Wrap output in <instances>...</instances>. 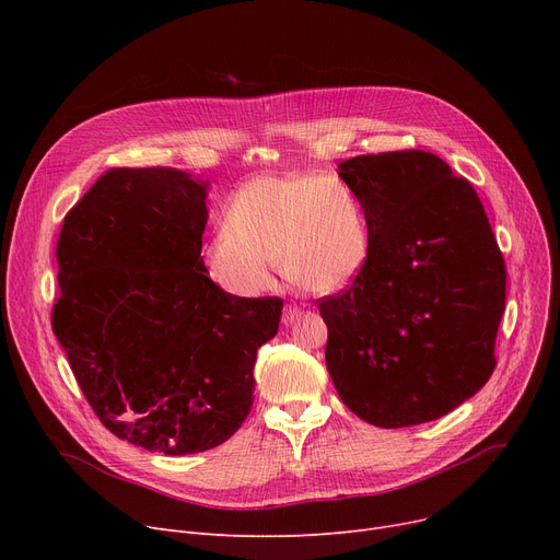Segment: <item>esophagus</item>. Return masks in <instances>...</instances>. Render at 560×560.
I'll list each match as a JSON object with an SVG mask.
<instances>
[{"label":"esophagus","mask_w":560,"mask_h":560,"mask_svg":"<svg viewBox=\"0 0 560 560\" xmlns=\"http://www.w3.org/2000/svg\"><path fill=\"white\" fill-rule=\"evenodd\" d=\"M300 315V306L298 304H285L283 306V322H292Z\"/></svg>","instance_id":"1"}]
</instances>
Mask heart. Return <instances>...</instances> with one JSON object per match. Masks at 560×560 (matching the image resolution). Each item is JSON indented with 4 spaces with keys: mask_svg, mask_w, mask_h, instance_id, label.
<instances>
[{
    "mask_svg": "<svg viewBox=\"0 0 560 560\" xmlns=\"http://www.w3.org/2000/svg\"><path fill=\"white\" fill-rule=\"evenodd\" d=\"M372 249L363 206L319 174L258 176L233 192L224 226L201 247L203 272L235 298L272 285V262L306 292L329 295L354 281Z\"/></svg>",
    "mask_w": 560,
    "mask_h": 560,
    "instance_id": "obj_1",
    "label": "heart"
}]
</instances>
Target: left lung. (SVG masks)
<instances>
[{
  "label": "left lung",
  "instance_id": "left-lung-1",
  "mask_svg": "<svg viewBox=\"0 0 560 560\" xmlns=\"http://www.w3.org/2000/svg\"><path fill=\"white\" fill-rule=\"evenodd\" d=\"M372 249L349 288L317 300L327 368L361 420L399 429L447 416L494 372L506 262L467 179L431 152L340 163Z\"/></svg>",
  "mask_w": 560,
  "mask_h": 560
}]
</instances>
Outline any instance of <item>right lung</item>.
Listing matches in <instances>:
<instances>
[{
	"label": "right lung",
	"mask_w": 560,
	"mask_h": 560,
	"mask_svg": "<svg viewBox=\"0 0 560 560\" xmlns=\"http://www.w3.org/2000/svg\"><path fill=\"white\" fill-rule=\"evenodd\" d=\"M206 182L110 167L63 220L51 329L100 422L150 452L213 450L254 404L281 298H235L203 272Z\"/></svg>",
	"instance_id": "1"
}]
</instances>
